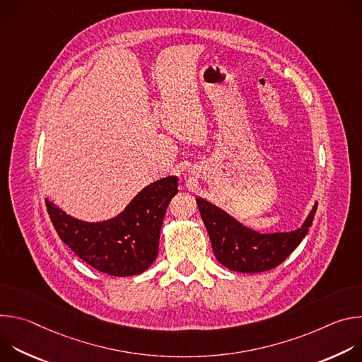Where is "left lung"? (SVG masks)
<instances>
[{"label": "left lung", "instance_id": "left-lung-1", "mask_svg": "<svg viewBox=\"0 0 362 362\" xmlns=\"http://www.w3.org/2000/svg\"><path fill=\"white\" fill-rule=\"evenodd\" d=\"M196 202L218 262L240 274H259L281 265L308 233L318 206L315 202L300 228L295 230L261 233L203 197Z\"/></svg>", "mask_w": 362, "mask_h": 362}]
</instances>
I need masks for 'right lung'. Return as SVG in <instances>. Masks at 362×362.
I'll return each instance as SVG.
<instances>
[{
    "label": "right lung",
    "mask_w": 362,
    "mask_h": 362,
    "mask_svg": "<svg viewBox=\"0 0 362 362\" xmlns=\"http://www.w3.org/2000/svg\"><path fill=\"white\" fill-rule=\"evenodd\" d=\"M177 176L141 189L117 216L87 222L45 199L48 215L62 240L86 264L113 276L144 272L156 259L165 214L177 193Z\"/></svg>",
    "instance_id": "obj_1"
}]
</instances>
